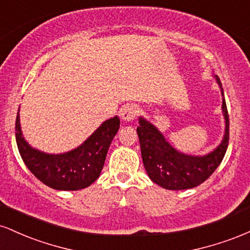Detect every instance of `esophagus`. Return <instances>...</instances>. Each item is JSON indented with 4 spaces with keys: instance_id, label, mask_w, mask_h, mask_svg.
<instances>
[{
    "instance_id": "34e87169",
    "label": "esophagus",
    "mask_w": 250,
    "mask_h": 250,
    "mask_svg": "<svg viewBox=\"0 0 250 250\" xmlns=\"http://www.w3.org/2000/svg\"><path fill=\"white\" fill-rule=\"evenodd\" d=\"M139 114V108L135 104H127L122 108L121 117L125 121H133Z\"/></svg>"
}]
</instances>
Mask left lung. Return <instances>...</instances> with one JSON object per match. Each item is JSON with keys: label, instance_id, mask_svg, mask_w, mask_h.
<instances>
[{"label": "left lung", "instance_id": "left-lung-1", "mask_svg": "<svg viewBox=\"0 0 250 250\" xmlns=\"http://www.w3.org/2000/svg\"><path fill=\"white\" fill-rule=\"evenodd\" d=\"M215 77L223 97L222 84L219 77ZM222 110L226 119L223 141L214 151L205 156H190L175 150L151 123L140 117L137 135L143 165L150 180L169 190H183L197 187L209 179L222 162L229 143V115L225 97L222 100Z\"/></svg>", "mask_w": 250, "mask_h": 250}]
</instances>
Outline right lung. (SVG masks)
Returning <instances> with one entry per match:
<instances>
[{"label": "right lung", "mask_w": 250, "mask_h": 250, "mask_svg": "<svg viewBox=\"0 0 250 250\" xmlns=\"http://www.w3.org/2000/svg\"><path fill=\"white\" fill-rule=\"evenodd\" d=\"M119 128V116L109 119L80 147L57 155L36 150L24 141L20 127L19 113L15 135L20 155L34 176L56 190H79L89 187L99 179L109 146Z\"/></svg>", "instance_id": "add662e5"}]
</instances>
